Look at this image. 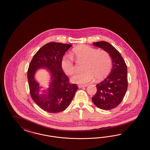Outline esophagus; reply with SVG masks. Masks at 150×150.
Returning a JSON list of instances; mask_svg holds the SVG:
<instances>
[{
  "label": "esophagus",
  "mask_w": 150,
  "mask_h": 150,
  "mask_svg": "<svg viewBox=\"0 0 150 150\" xmlns=\"http://www.w3.org/2000/svg\"><path fill=\"white\" fill-rule=\"evenodd\" d=\"M88 86V85H81V84H80V85H78V86L79 88H81V87H86Z\"/></svg>",
  "instance_id": "obj_1"
}]
</instances>
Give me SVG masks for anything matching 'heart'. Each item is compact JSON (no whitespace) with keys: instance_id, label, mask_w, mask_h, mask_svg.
Segmentation results:
<instances>
[{"instance_id":"heart-1","label":"heart","mask_w":150,"mask_h":150,"mask_svg":"<svg viewBox=\"0 0 150 150\" xmlns=\"http://www.w3.org/2000/svg\"><path fill=\"white\" fill-rule=\"evenodd\" d=\"M72 54L78 61L85 62L83 72L74 75L71 80L77 83H86L96 78L100 80L105 76L111 68L112 59L108 52L98 50L88 45H80L75 48ZM61 67L67 74L71 75L76 71V66L73 57L64 55L61 60Z\"/></svg>"}]
</instances>
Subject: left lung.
Here are the masks:
<instances>
[{
  "instance_id": "8db88e82",
  "label": "left lung",
  "mask_w": 150,
  "mask_h": 150,
  "mask_svg": "<svg viewBox=\"0 0 150 150\" xmlns=\"http://www.w3.org/2000/svg\"><path fill=\"white\" fill-rule=\"evenodd\" d=\"M93 44L109 53L113 66L109 75L96 85L97 91L92 100L100 109L110 110L122 102L127 91V66L120 53L108 42L100 41Z\"/></svg>"
}]
</instances>
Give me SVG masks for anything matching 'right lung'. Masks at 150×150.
Here are the masks:
<instances>
[{
    "instance_id": "add662e5",
    "label": "right lung",
    "mask_w": 150,
    "mask_h": 150,
    "mask_svg": "<svg viewBox=\"0 0 150 150\" xmlns=\"http://www.w3.org/2000/svg\"><path fill=\"white\" fill-rule=\"evenodd\" d=\"M71 45L50 42L42 47L33 56L27 71V79L32 100L41 109L50 113L64 110L68 107L78 89L76 84L71 83L61 67V60ZM48 68L52 81L48 94H39V86L34 76L36 70ZM45 92V91H43Z\"/></svg>"
}]
</instances>
